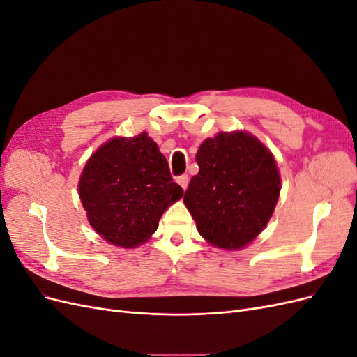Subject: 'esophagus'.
Wrapping results in <instances>:
<instances>
[{
    "mask_svg": "<svg viewBox=\"0 0 357 357\" xmlns=\"http://www.w3.org/2000/svg\"><path fill=\"white\" fill-rule=\"evenodd\" d=\"M177 183L183 188V189H188V185H189V176L188 174H183L180 177H177Z\"/></svg>",
    "mask_w": 357,
    "mask_h": 357,
    "instance_id": "34e87169",
    "label": "esophagus"
}]
</instances>
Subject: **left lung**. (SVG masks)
Wrapping results in <instances>:
<instances>
[{"mask_svg": "<svg viewBox=\"0 0 357 357\" xmlns=\"http://www.w3.org/2000/svg\"><path fill=\"white\" fill-rule=\"evenodd\" d=\"M185 201L210 244L235 250L253 241L271 219L280 174L271 152L253 135L220 132L201 144Z\"/></svg>", "mask_w": 357, "mask_h": 357, "instance_id": "8db88e82", "label": "left lung"}]
</instances>
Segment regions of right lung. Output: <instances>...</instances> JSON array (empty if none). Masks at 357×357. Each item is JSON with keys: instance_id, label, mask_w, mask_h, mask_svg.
<instances>
[{"instance_id": "obj_1", "label": "right lung", "mask_w": 357, "mask_h": 357, "mask_svg": "<svg viewBox=\"0 0 357 357\" xmlns=\"http://www.w3.org/2000/svg\"><path fill=\"white\" fill-rule=\"evenodd\" d=\"M79 193L92 228L105 241L131 248L158 229L160 215L183 197L152 138H113L91 156Z\"/></svg>"}]
</instances>
